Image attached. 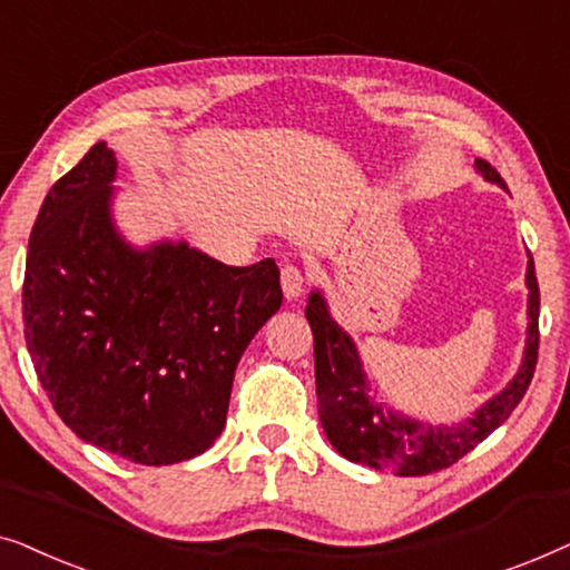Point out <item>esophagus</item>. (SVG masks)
<instances>
[{"mask_svg":"<svg viewBox=\"0 0 570 570\" xmlns=\"http://www.w3.org/2000/svg\"><path fill=\"white\" fill-rule=\"evenodd\" d=\"M279 283H283V293L287 301H295L298 295H303V291H306L308 285V277L306 272L293 267V264H287V267H283V272H279Z\"/></svg>","mask_w":570,"mask_h":570,"instance_id":"esophagus-1","label":"esophagus"}]
</instances>
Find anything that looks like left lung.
Listing matches in <instances>:
<instances>
[{"mask_svg":"<svg viewBox=\"0 0 570 570\" xmlns=\"http://www.w3.org/2000/svg\"><path fill=\"white\" fill-rule=\"evenodd\" d=\"M478 170L488 181L503 186L501 174L488 160H478ZM529 326L524 361L511 384L488 400L466 423L451 428L423 425L417 420L402 417L384 410L368 396L361 355L350 334L330 316L324 295H308L306 318L314 332V365H316V400L324 433L334 449L350 462L368 464L373 470H389L400 478L431 474L446 470L464 454L501 428L517 404L524 400L537 368L540 350V285H537L534 262L529 256Z\"/></svg>","mask_w":570,"mask_h":570,"instance_id":"obj_1","label":"left lung"}]
</instances>
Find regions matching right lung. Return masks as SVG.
Masks as SVG:
<instances>
[{"instance_id": "add662e5", "label": "right lung", "mask_w": 570, "mask_h": 570, "mask_svg": "<svg viewBox=\"0 0 570 570\" xmlns=\"http://www.w3.org/2000/svg\"><path fill=\"white\" fill-rule=\"evenodd\" d=\"M114 178L98 142L46 194L22 283L28 353L82 441L176 464L223 433L240 355L283 303L279 269L228 267L184 240L139 252L114 228Z\"/></svg>"}]
</instances>
